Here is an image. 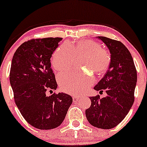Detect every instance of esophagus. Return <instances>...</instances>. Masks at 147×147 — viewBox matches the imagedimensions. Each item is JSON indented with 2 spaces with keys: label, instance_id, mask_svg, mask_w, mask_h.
<instances>
[{
  "label": "esophagus",
  "instance_id": "1",
  "mask_svg": "<svg viewBox=\"0 0 147 147\" xmlns=\"http://www.w3.org/2000/svg\"><path fill=\"white\" fill-rule=\"evenodd\" d=\"M79 98L78 96H73L72 97V100H73V102H77L79 100Z\"/></svg>",
  "mask_w": 147,
  "mask_h": 147
}]
</instances>
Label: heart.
<instances>
[{
	"label": "heart",
	"instance_id": "1",
	"mask_svg": "<svg viewBox=\"0 0 147 147\" xmlns=\"http://www.w3.org/2000/svg\"><path fill=\"white\" fill-rule=\"evenodd\" d=\"M83 57L81 66L87 68L82 71L61 72L57 75V81L63 92L70 94L84 92L94 82L91 71L97 75L105 73L111 64V54L102 48L98 42L92 40H81L75 44H63L53 52L51 63L55 70H64L70 68L75 57Z\"/></svg>",
	"mask_w": 147,
	"mask_h": 147
}]
</instances>
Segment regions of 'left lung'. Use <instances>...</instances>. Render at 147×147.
<instances>
[{
  "label": "left lung",
  "mask_w": 147,
  "mask_h": 147,
  "mask_svg": "<svg viewBox=\"0 0 147 147\" xmlns=\"http://www.w3.org/2000/svg\"><path fill=\"white\" fill-rule=\"evenodd\" d=\"M110 51L109 70L94 90L105 91L107 96L90 97L92 105L85 111L91 125L101 129H111L120 123L134 102L137 72L130 52L121 42L98 36Z\"/></svg>",
  "instance_id": "8db88e82"
}]
</instances>
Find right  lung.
<instances>
[{"instance_id": "obj_1", "label": "right lung", "mask_w": 147, "mask_h": 147, "mask_svg": "<svg viewBox=\"0 0 147 147\" xmlns=\"http://www.w3.org/2000/svg\"><path fill=\"white\" fill-rule=\"evenodd\" d=\"M62 38L31 39L22 43L12 59L9 80L17 107L26 121L39 129L60 125L72 102L64 93L47 96L57 84L51 57Z\"/></svg>"}]
</instances>
